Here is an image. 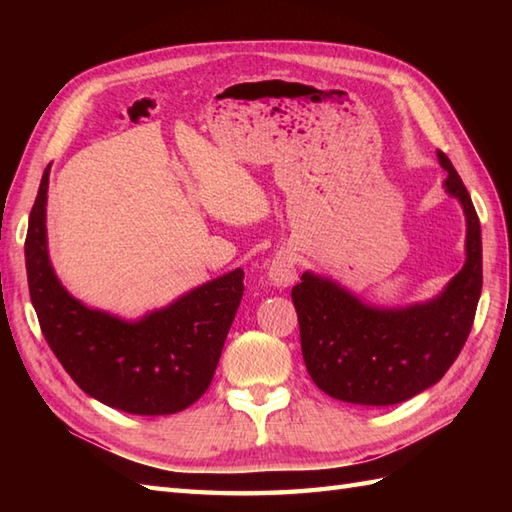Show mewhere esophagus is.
Returning <instances> with one entry per match:
<instances>
[{
  "label": "esophagus",
  "instance_id": "34e87169",
  "mask_svg": "<svg viewBox=\"0 0 512 512\" xmlns=\"http://www.w3.org/2000/svg\"><path fill=\"white\" fill-rule=\"evenodd\" d=\"M268 279L270 284L277 288H288L295 284L297 279V257L292 250H279V253L273 257V262L268 264Z\"/></svg>",
  "mask_w": 512,
  "mask_h": 512
}]
</instances>
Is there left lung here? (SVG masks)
<instances>
[{
	"instance_id": "left-lung-1",
	"label": "left lung",
	"mask_w": 512,
	"mask_h": 512,
	"mask_svg": "<svg viewBox=\"0 0 512 512\" xmlns=\"http://www.w3.org/2000/svg\"><path fill=\"white\" fill-rule=\"evenodd\" d=\"M438 160L466 217L464 266L438 297L380 308L312 270L292 288L308 374L336 400L387 407L418 396L447 374L471 332L482 295L480 220L451 160L442 151Z\"/></svg>"
}]
</instances>
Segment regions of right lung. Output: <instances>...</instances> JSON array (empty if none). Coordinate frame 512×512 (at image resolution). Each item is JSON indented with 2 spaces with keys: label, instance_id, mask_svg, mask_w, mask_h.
<instances>
[{
  "label": "right lung",
  "instance_id": "right-lung-1",
  "mask_svg": "<svg viewBox=\"0 0 512 512\" xmlns=\"http://www.w3.org/2000/svg\"><path fill=\"white\" fill-rule=\"evenodd\" d=\"M48 178L50 165L30 211L26 270L50 350L74 383L107 407L136 416L187 409L211 385L244 295V270L206 281L136 321L88 308L63 288L50 262Z\"/></svg>",
  "mask_w": 512,
  "mask_h": 512
}]
</instances>
